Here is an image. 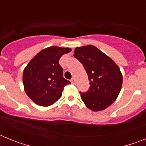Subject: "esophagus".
Instances as JSON below:
<instances>
[{"mask_svg": "<svg viewBox=\"0 0 146 146\" xmlns=\"http://www.w3.org/2000/svg\"><path fill=\"white\" fill-rule=\"evenodd\" d=\"M71 82H72V84H75V82H76L75 78H74V77H73V78H72V79H71Z\"/></svg>", "mask_w": 146, "mask_h": 146, "instance_id": "34e87169", "label": "esophagus"}]
</instances>
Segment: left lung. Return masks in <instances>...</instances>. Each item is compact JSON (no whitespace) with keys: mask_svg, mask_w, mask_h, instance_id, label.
<instances>
[{"mask_svg":"<svg viewBox=\"0 0 146 146\" xmlns=\"http://www.w3.org/2000/svg\"><path fill=\"white\" fill-rule=\"evenodd\" d=\"M74 57L84 67L89 80L88 91L81 99L93 111L106 109L121 91L123 77L119 67L108 55L92 45L76 47Z\"/></svg>","mask_w":146,"mask_h":146,"instance_id":"8db88e82","label":"left lung"}]
</instances>
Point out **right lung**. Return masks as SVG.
<instances>
[{"label":"right lung","mask_w":146,"mask_h":146,"mask_svg":"<svg viewBox=\"0 0 146 146\" xmlns=\"http://www.w3.org/2000/svg\"><path fill=\"white\" fill-rule=\"evenodd\" d=\"M70 48L50 47L40 51L24 69L23 80L25 91L33 102L47 107L57 102L62 91L71 82L63 77L60 57Z\"/></svg>","instance_id":"add662e5"}]
</instances>
